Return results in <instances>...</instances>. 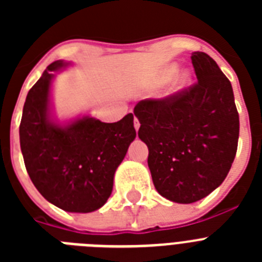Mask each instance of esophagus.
<instances>
[{
    "mask_svg": "<svg viewBox=\"0 0 262 262\" xmlns=\"http://www.w3.org/2000/svg\"><path fill=\"white\" fill-rule=\"evenodd\" d=\"M134 127H135L136 131H138L139 127H140V122L138 120V118H135V119H134Z\"/></svg>",
    "mask_w": 262,
    "mask_h": 262,
    "instance_id": "esophagus-1",
    "label": "esophagus"
}]
</instances>
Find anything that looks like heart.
Instances as JSON below:
<instances>
[{
    "instance_id": "obj_1",
    "label": "heart",
    "mask_w": 262,
    "mask_h": 262,
    "mask_svg": "<svg viewBox=\"0 0 262 262\" xmlns=\"http://www.w3.org/2000/svg\"><path fill=\"white\" fill-rule=\"evenodd\" d=\"M177 73H178L177 64H169V66L165 67V68L161 69V72H160L159 76H157V82H159L160 85L166 84V82H169V81L172 80ZM191 81H193V77H191L190 72L189 71L181 72L180 75L176 76L174 81H173L170 92H172L173 94L181 93V92H184V90H186L187 88L190 86Z\"/></svg>"
}]
</instances>
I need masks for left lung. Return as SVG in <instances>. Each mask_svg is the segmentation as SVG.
<instances>
[{"instance_id":"left-lung-1","label":"left lung","mask_w":262,"mask_h":262,"mask_svg":"<svg viewBox=\"0 0 262 262\" xmlns=\"http://www.w3.org/2000/svg\"><path fill=\"white\" fill-rule=\"evenodd\" d=\"M191 62L195 85L168 98L140 101L134 108L155 187L176 203L196 202L221 186L239 140L230 80L207 53L193 52Z\"/></svg>"}]
</instances>
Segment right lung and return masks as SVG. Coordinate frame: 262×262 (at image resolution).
<instances>
[{"instance_id": "right-lung-1", "label": "right lung", "mask_w": 262, "mask_h": 262, "mask_svg": "<svg viewBox=\"0 0 262 262\" xmlns=\"http://www.w3.org/2000/svg\"><path fill=\"white\" fill-rule=\"evenodd\" d=\"M72 66L56 60L30 89L19 126L20 151L39 193L68 212H92L108 200L114 174L134 142V115L115 123L82 115L60 123L52 114L56 72Z\"/></svg>"}]
</instances>
